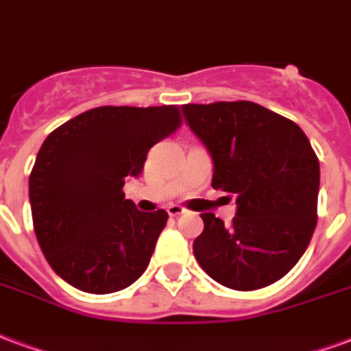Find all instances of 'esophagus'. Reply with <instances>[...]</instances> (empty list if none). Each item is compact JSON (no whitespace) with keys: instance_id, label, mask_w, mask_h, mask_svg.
I'll return each mask as SVG.
<instances>
[{"instance_id":"1","label":"esophagus","mask_w":351,"mask_h":351,"mask_svg":"<svg viewBox=\"0 0 351 351\" xmlns=\"http://www.w3.org/2000/svg\"><path fill=\"white\" fill-rule=\"evenodd\" d=\"M167 213H169L171 217H178V215H182V213H186V210L178 204H171L169 208H167Z\"/></svg>"}]
</instances>
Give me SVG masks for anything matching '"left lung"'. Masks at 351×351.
<instances>
[{"instance_id":"1","label":"left lung","mask_w":351,"mask_h":351,"mask_svg":"<svg viewBox=\"0 0 351 351\" xmlns=\"http://www.w3.org/2000/svg\"><path fill=\"white\" fill-rule=\"evenodd\" d=\"M186 125L213 162L211 186L235 195L230 226L200 213L193 254L235 291L278 282L298 263L317 226L320 165L296 123L250 101L184 104Z\"/></svg>"}]
</instances>
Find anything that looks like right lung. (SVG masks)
<instances>
[{
	"label": "right lung",
	"mask_w": 351,
	"mask_h": 351,
	"mask_svg": "<svg viewBox=\"0 0 351 351\" xmlns=\"http://www.w3.org/2000/svg\"><path fill=\"white\" fill-rule=\"evenodd\" d=\"M180 127L169 106H99L42 143L29 176L34 234L51 269L79 291L108 294L145 272L167 211H140L123 186Z\"/></svg>",
	"instance_id": "right-lung-1"
}]
</instances>
